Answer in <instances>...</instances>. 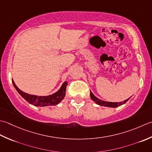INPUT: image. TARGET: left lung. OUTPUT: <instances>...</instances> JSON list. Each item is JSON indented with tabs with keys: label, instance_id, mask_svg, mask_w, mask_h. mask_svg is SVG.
Returning a JSON list of instances; mask_svg holds the SVG:
<instances>
[{
	"label": "left lung",
	"instance_id": "1",
	"mask_svg": "<svg viewBox=\"0 0 152 152\" xmlns=\"http://www.w3.org/2000/svg\"><path fill=\"white\" fill-rule=\"evenodd\" d=\"M90 96H91V98L92 100H93L96 104H97L98 105H100V106H102L109 107H117L118 106H121V105H123V104H125L126 102L130 99V98H129L121 102H106V101L102 100H100V99H99L97 97H96L94 94L92 93L91 91V92H90Z\"/></svg>",
	"mask_w": 152,
	"mask_h": 152
}]
</instances>
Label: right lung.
<instances>
[{
    "label": "right lung",
    "instance_id": "right-lung-1",
    "mask_svg": "<svg viewBox=\"0 0 152 152\" xmlns=\"http://www.w3.org/2000/svg\"><path fill=\"white\" fill-rule=\"evenodd\" d=\"M12 83H13L14 86L16 89L18 93H19L21 96H22L27 102H28L29 104L33 105V106L37 107H45V106H56L66 96V86L67 85V82L65 81L61 85L60 88L58 90L57 92L51 95L48 96H37L26 93L15 85L13 79H12Z\"/></svg>",
    "mask_w": 152,
    "mask_h": 152
}]
</instances>
